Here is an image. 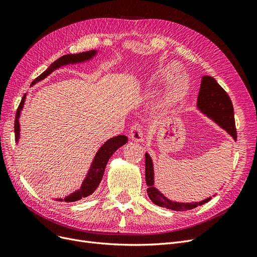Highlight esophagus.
<instances>
[{
	"instance_id": "34e87169",
	"label": "esophagus",
	"mask_w": 257,
	"mask_h": 257,
	"mask_svg": "<svg viewBox=\"0 0 257 257\" xmlns=\"http://www.w3.org/2000/svg\"><path fill=\"white\" fill-rule=\"evenodd\" d=\"M130 138L134 142H143V130L138 123H135L134 125H132L131 132H130Z\"/></svg>"
}]
</instances>
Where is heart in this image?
Wrapping results in <instances>:
<instances>
[{"label":"heart","mask_w":257,"mask_h":257,"mask_svg":"<svg viewBox=\"0 0 257 257\" xmlns=\"http://www.w3.org/2000/svg\"><path fill=\"white\" fill-rule=\"evenodd\" d=\"M180 67L176 63H169L163 65L155 69L153 74L150 77L151 84H164L168 82L170 79L174 78V76L179 73ZM189 89V83L184 77H178L176 79H173L167 85V88L164 91L161 107L163 108H172L178 105L186 95V92Z\"/></svg>","instance_id":"b5f03b06"}]
</instances>
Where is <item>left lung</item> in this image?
I'll use <instances>...</instances> for the list:
<instances>
[{"instance_id":"1","label":"left lung","mask_w":257,"mask_h":257,"mask_svg":"<svg viewBox=\"0 0 257 257\" xmlns=\"http://www.w3.org/2000/svg\"><path fill=\"white\" fill-rule=\"evenodd\" d=\"M197 107L209 119H211L220 127L226 131L235 142L237 141L234 108H232L231 100L227 93L216 82L213 77L204 76L201 78L200 89L197 97ZM145 157L146 183L148 185L147 193L148 196L152 200V203H154L157 206L175 210V211H186V210H191L204 205L212 198L207 197L204 200L198 201V203L197 201H195V203H178V201L168 199L154 186L153 162L148 153H146ZM215 195L216 194H214L213 196Z\"/></svg>"}]
</instances>
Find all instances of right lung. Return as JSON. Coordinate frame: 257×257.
Listing matches in <instances>:
<instances>
[{"label":"right lung","instance_id":"1","mask_svg":"<svg viewBox=\"0 0 257 257\" xmlns=\"http://www.w3.org/2000/svg\"><path fill=\"white\" fill-rule=\"evenodd\" d=\"M97 50H90V51H85V52H80L77 54H65V56L59 58L57 61H54L53 63L46 69V71L37 77V78L32 82L31 85H34L36 82L41 81L45 79L46 77L49 76L53 71L60 68L61 66H65L68 64H78V63H83V62H87L91 59L94 58L96 56ZM26 97L27 94L23 95L21 103L18 107L17 112H16V120H15V137H16V143H19V138H20V123H19V118H20V113L23 106H25L26 102ZM127 143V137L124 135H119L112 137L99 148L98 151L96 152L94 159H93L89 172L85 176L84 180L80 186L79 190L75 191L74 193L69 194L68 196L65 198H56V200L59 201H66V203H72V201L79 200L83 197H87L94 192L97 186L99 185L100 181H102L104 172L108 161L111 158V155L119 149L120 147L123 145H125Z\"/></svg>","mask_w":257,"mask_h":257}]
</instances>
